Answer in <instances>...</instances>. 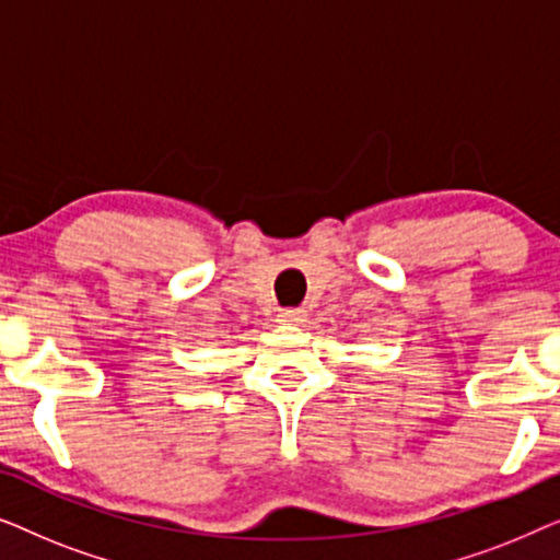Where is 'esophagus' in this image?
Masks as SVG:
<instances>
[{"instance_id":"1","label":"esophagus","mask_w":560,"mask_h":560,"mask_svg":"<svg viewBox=\"0 0 560 560\" xmlns=\"http://www.w3.org/2000/svg\"><path fill=\"white\" fill-rule=\"evenodd\" d=\"M278 320H280V324L298 326V324H303V320H305V311L303 308H285V311H280Z\"/></svg>"}]
</instances>
